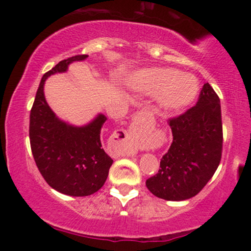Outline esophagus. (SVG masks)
<instances>
[{
  "label": "esophagus",
  "mask_w": 251,
  "mask_h": 251,
  "mask_svg": "<svg viewBox=\"0 0 251 251\" xmlns=\"http://www.w3.org/2000/svg\"><path fill=\"white\" fill-rule=\"evenodd\" d=\"M127 135H128V137H131V135H132V132H131V131H128V132H127Z\"/></svg>",
  "instance_id": "esophagus-1"
}]
</instances>
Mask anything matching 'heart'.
Listing matches in <instances>:
<instances>
[{
	"instance_id": "obj_1",
	"label": "heart",
	"mask_w": 251,
	"mask_h": 251,
	"mask_svg": "<svg viewBox=\"0 0 251 251\" xmlns=\"http://www.w3.org/2000/svg\"><path fill=\"white\" fill-rule=\"evenodd\" d=\"M131 86L145 94H157V101L166 111H179L196 99L198 82L191 74L178 73L172 68L151 67L138 71Z\"/></svg>"
}]
</instances>
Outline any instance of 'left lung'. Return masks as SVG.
I'll return each instance as SVG.
<instances>
[{"mask_svg":"<svg viewBox=\"0 0 251 251\" xmlns=\"http://www.w3.org/2000/svg\"><path fill=\"white\" fill-rule=\"evenodd\" d=\"M168 123L174 140L160 160L159 171L146 180V186L158 198L185 201L206 185L220 165L223 146L220 98L204 83L194 107Z\"/></svg>","mask_w":251,"mask_h":251,"instance_id":"1","label":"left lung"}]
</instances>
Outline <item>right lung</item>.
<instances>
[{
	"mask_svg": "<svg viewBox=\"0 0 251 251\" xmlns=\"http://www.w3.org/2000/svg\"><path fill=\"white\" fill-rule=\"evenodd\" d=\"M86 57H68L43 74L30 109L29 140L37 169L48 185L73 197L94 194L107 179L113 160L103 151L100 140L106 117L99 114L82 127L61 122L46 101L43 85L51 74L66 72L70 63Z\"/></svg>",
	"mask_w": 251,
	"mask_h": 251,
	"instance_id": "obj_1",
	"label": "right lung"
}]
</instances>
